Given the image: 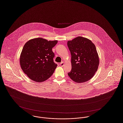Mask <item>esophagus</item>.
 Here are the masks:
<instances>
[{"mask_svg":"<svg viewBox=\"0 0 123 123\" xmlns=\"http://www.w3.org/2000/svg\"><path fill=\"white\" fill-rule=\"evenodd\" d=\"M60 65L61 66H63L64 65V62H61V63H60Z\"/></svg>","mask_w":123,"mask_h":123,"instance_id":"obj_1","label":"esophagus"}]
</instances>
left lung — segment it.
I'll return each instance as SVG.
<instances>
[{
  "label": "left lung",
  "mask_w": 123,
  "mask_h": 123,
  "mask_svg": "<svg viewBox=\"0 0 123 123\" xmlns=\"http://www.w3.org/2000/svg\"><path fill=\"white\" fill-rule=\"evenodd\" d=\"M67 45L71 55L70 78L77 83L88 81L98 69L99 58L95 45L87 38L77 37L68 41Z\"/></svg>",
  "instance_id": "obj_1"
}]
</instances>
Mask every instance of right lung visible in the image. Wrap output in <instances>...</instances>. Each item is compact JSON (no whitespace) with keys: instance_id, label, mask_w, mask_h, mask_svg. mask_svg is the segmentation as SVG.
Here are the masks:
<instances>
[{"instance_id":"1","label":"right lung","mask_w":123,"mask_h":123,"mask_svg":"<svg viewBox=\"0 0 123 123\" xmlns=\"http://www.w3.org/2000/svg\"><path fill=\"white\" fill-rule=\"evenodd\" d=\"M58 41H48L43 38L30 40L25 43L20 55L21 68L31 80L42 82L54 73L57 64L53 60L52 49Z\"/></svg>"}]
</instances>
